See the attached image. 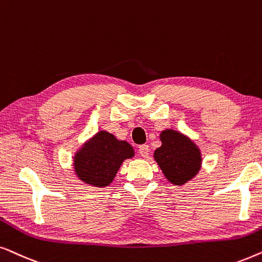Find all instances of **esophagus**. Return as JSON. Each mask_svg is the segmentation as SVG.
<instances>
[{"mask_svg":"<svg viewBox=\"0 0 262 262\" xmlns=\"http://www.w3.org/2000/svg\"><path fill=\"white\" fill-rule=\"evenodd\" d=\"M139 153H140V156L144 157V158H147L149 155V147L147 145H141L140 147H139Z\"/></svg>","mask_w":262,"mask_h":262,"instance_id":"1","label":"esophagus"}]
</instances>
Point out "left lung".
I'll use <instances>...</instances> for the list:
<instances>
[{"label": "left lung", "instance_id": "left-lung-1", "mask_svg": "<svg viewBox=\"0 0 262 262\" xmlns=\"http://www.w3.org/2000/svg\"><path fill=\"white\" fill-rule=\"evenodd\" d=\"M162 146L153 153L165 179L173 186H183L200 171L202 157L198 145L186 134L165 129L159 135Z\"/></svg>", "mask_w": 262, "mask_h": 262}]
</instances>
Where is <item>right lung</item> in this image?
<instances>
[{"label": "right lung", "mask_w": 262, "mask_h": 262, "mask_svg": "<svg viewBox=\"0 0 262 262\" xmlns=\"http://www.w3.org/2000/svg\"><path fill=\"white\" fill-rule=\"evenodd\" d=\"M134 155L129 142L118 140L106 130H99L76 151L73 167L76 177L85 184L104 188L110 186L122 163Z\"/></svg>", "instance_id": "right-lung-1"}]
</instances>
